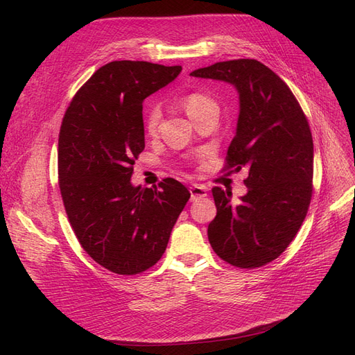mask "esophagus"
Listing matches in <instances>:
<instances>
[{
	"instance_id": "obj_1",
	"label": "esophagus",
	"mask_w": 355,
	"mask_h": 355,
	"mask_svg": "<svg viewBox=\"0 0 355 355\" xmlns=\"http://www.w3.org/2000/svg\"><path fill=\"white\" fill-rule=\"evenodd\" d=\"M189 192H191V200L192 201H197L200 198L207 197V189L204 188V187H201V185H192L189 188Z\"/></svg>"
}]
</instances>
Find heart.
<instances>
[{
  "label": "heart",
  "mask_w": 355,
  "mask_h": 355,
  "mask_svg": "<svg viewBox=\"0 0 355 355\" xmlns=\"http://www.w3.org/2000/svg\"><path fill=\"white\" fill-rule=\"evenodd\" d=\"M184 106L188 112V115L191 118H194L196 115H198L200 112L206 111L209 108H218L216 102H214L211 98L206 94L201 93H191L188 94L187 98L184 99ZM161 121V110L159 106H151L146 112V118H145V128L148 133H155L158 124Z\"/></svg>",
  "instance_id": "1"
}]
</instances>
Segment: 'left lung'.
Returning <instances> with one entry per match:
<instances>
[{"mask_svg":"<svg viewBox=\"0 0 355 355\" xmlns=\"http://www.w3.org/2000/svg\"><path fill=\"white\" fill-rule=\"evenodd\" d=\"M192 77L225 81L239 93L237 132L227 167L249 170L247 194L213 188L216 218L209 241L225 262L257 268L272 262L292 243L313 196L314 145L306 116L292 90L254 59L218 62Z\"/></svg>","mask_w":355,"mask_h":355,"instance_id":"left-lung-1","label":"left lung"}]
</instances>
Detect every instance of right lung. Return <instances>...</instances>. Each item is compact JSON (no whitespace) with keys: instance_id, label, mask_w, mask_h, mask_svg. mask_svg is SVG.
Listing matches in <instances>:
<instances>
[{"instance_id":"1","label":"right lung","mask_w":355,"mask_h":355,"mask_svg":"<svg viewBox=\"0 0 355 355\" xmlns=\"http://www.w3.org/2000/svg\"><path fill=\"white\" fill-rule=\"evenodd\" d=\"M182 67L115 60L73 96L59 133V188L83 249L106 270L135 275L155 265L189 200L180 182L132 184L145 148L142 103Z\"/></svg>"}]
</instances>
